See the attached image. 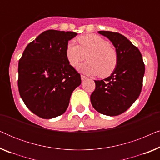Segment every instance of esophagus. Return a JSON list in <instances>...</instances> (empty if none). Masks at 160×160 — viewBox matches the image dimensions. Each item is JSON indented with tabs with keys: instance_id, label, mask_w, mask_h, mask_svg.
<instances>
[{
	"instance_id": "obj_1",
	"label": "esophagus",
	"mask_w": 160,
	"mask_h": 160,
	"mask_svg": "<svg viewBox=\"0 0 160 160\" xmlns=\"http://www.w3.org/2000/svg\"><path fill=\"white\" fill-rule=\"evenodd\" d=\"M81 78H82V81H84V79H87V77H86V76H84V75H81Z\"/></svg>"
}]
</instances>
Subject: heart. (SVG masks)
I'll list each match as a JSON object with an SVG mask.
<instances>
[{
  "label": "heart",
  "mask_w": 160,
  "mask_h": 160,
  "mask_svg": "<svg viewBox=\"0 0 160 160\" xmlns=\"http://www.w3.org/2000/svg\"><path fill=\"white\" fill-rule=\"evenodd\" d=\"M79 46L69 42L65 49V56L69 64L76 67L86 58L88 62L81 65L78 70L88 75L106 77L112 73L117 65L118 55L109 42L95 34L81 36L77 38Z\"/></svg>",
  "instance_id": "obj_1"
}]
</instances>
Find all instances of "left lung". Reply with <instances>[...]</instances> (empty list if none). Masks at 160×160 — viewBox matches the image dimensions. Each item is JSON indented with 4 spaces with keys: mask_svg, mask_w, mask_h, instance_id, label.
<instances>
[{
    "mask_svg": "<svg viewBox=\"0 0 160 160\" xmlns=\"http://www.w3.org/2000/svg\"><path fill=\"white\" fill-rule=\"evenodd\" d=\"M111 41L118 55L117 65L111 75L95 81V89L90 100L102 114L117 116L126 111L141 94L145 65L141 52L125 36L111 31H98Z\"/></svg>",
    "mask_w": 160,
    "mask_h": 160,
    "instance_id": "8db88e82",
    "label": "left lung"
}]
</instances>
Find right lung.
<instances>
[{
    "mask_svg": "<svg viewBox=\"0 0 160 160\" xmlns=\"http://www.w3.org/2000/svg\"><path fill=\"white\" fill-rule=\"evenodd\" d=\"M76 35L46 30L27 46L19 61V95L39 117L52 119L64 113L72 92L82 83L80 74L65 56L68 41Z\"/></svg>",
    "mask_w": 160,
    "mask_h": 160,
    "instance_id": "add662e5",
    "label": "right lung"
}]
</instances>
